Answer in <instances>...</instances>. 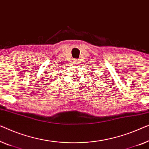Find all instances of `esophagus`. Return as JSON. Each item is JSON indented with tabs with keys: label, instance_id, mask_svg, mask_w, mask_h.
Returning a JSON list of instances; mask_svg holds the SVG:
<instances>
[{
	"label": "esophagus",
	"instance_id": "1",
	"mask_svg": "<svg viewBox=\"0 0 149 149\" xmlns=\"http://www.w3.org/2000/svg\"><path fill=\"white\" fill-rule=\"evenodd\" d=\"M74 61H74V63H78V59H77V58H74V59H73Z\"/></svg>",
	"mask_w": 149,
	"mask_h": 149
}]
</instances>
